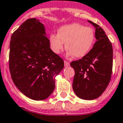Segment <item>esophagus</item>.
I'll return each instance as SVG.
<instances>
[{
  "label": "esophagus",
  "mask_w": 123,
  "mask_h": 123,
  "mask_svg": "<svg viewBox=\"0 0 123 123\" xmlns=\"http://www.w3.org/2000/svg\"><path fill=\"white\" fill-rule=\"evenodd\" d=\"M64 64H65V66L68 67V66H69V65H70V63L68 62H67V61L65 60L64 61Z\"/></svg>",
  "instance_id": "obj_1"
}]
</instances>
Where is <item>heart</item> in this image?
I'll return each mask as SVG.
<instances>
[{
  "label": "heart",
  "instance_id": "b5f03b06",
  "mask_svg": "<svg viewBox=\"0 0 123 123\" xmlns=\"http://www.w3.org/2000/svg\"><path fill=\"white\" fill-rule=\"evenodd\" d=\"M95 40L94 30L80 24L65 25L59 29L58 34H51L49 43L53 53L58 55L63 50L65 43L68 56L82 58L92 49Z\"/></svg>",
  "mask_w": 123,
  "mask_h": 123
}]
</instances>
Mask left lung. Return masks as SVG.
I'll use <instances>...</instances> for the list:
<instances>
[{
    "label": "left lung",
    "mask_w": 123,
    "mask_h": 123,
    "mask_svg": "<svg viewBox=\"0 0 123 123\" xmlns=\"http://www.w3.org/2000/svg\"><path fill=\"white\" fill-rule=\"evenodd\" d=\"M96 27V42L87 55L70 63L75 74L72 88L81 99L92 100L106 90L111 80L113 65L112 43L99 25L88 21Z\"/></svg>",
    "instance_id": "obj_1"
}]
</instances>
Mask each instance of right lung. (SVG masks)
<instances>
[{
  "mask_svg": "<svg viewBox=\"0 0 123 123\" xmlns=\"http://www.w3.org/2000/svg\"><path fill=\"white\" fill-rule=\"evenodd\" d=\"M64 62L50 48L45 27L36 18H29L12 34L9 68L18 90L33 100H43L55 88V77Z\"/></svg>",
  "mask_w": 123,
  "mask_h": 123,
  "instance_id": "right-lung-1",
  "label": "right lung"
}]
</instances>
